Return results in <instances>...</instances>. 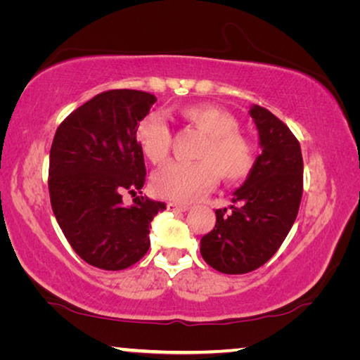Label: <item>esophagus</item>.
I'll return each instance as SVG.
<instances>
[{
  "mask_svg": "<svg viewBox=\"0 0 360 360\" xmlns=\"http://www.w3.org/2000/svg\"><path fill=\"white\" fill-rule=\"evenodd\" d=\"M167 206H168V210L173 212H186L188 210V205H182L178 202H169Z\"/></svg>",
  "mask_w": 360,
  "mask_h": 360,
  "instance_id": "34e87169",
  "label": "esophagus"
}]
</instances>
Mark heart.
Returning <instances> with one entry per match:
<instances>
[{
  "label": "heart",
  "mask_w": 360,
  "mask_h": 360,
  "mask_svg": "<svg viewBox=\"0 0 360 360\" xmlns=\"http://www.w3.org/2000/svg\"><path fill=\"white\" fill-rule=\"evenodd\" d=\"M182 119L206 135L197 152L200 162L169 163L157 172L152 187L157 195L176 202H193L214 186L217 176L225 182L248 178L255 165V148L238 133V122L212 105H191L181 109ZM136 143L152 163H163L172 148V130L160 114L152 112L138 122Z\"/></svg>",
  "instance_id": "1"
}]
</instances>
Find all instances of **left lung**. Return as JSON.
Here are the masks:
<instances>
[{
  "label": "left lung",
  "mask_w": 360,
  "mask_h": 360,
  "mask_svg": "<svg viewBox=\"0 0 360 360\" xmlns=\"http://www.w3.org/2000/svg\"><path fill=\"white\" fill-rule=\"evenodd\" d=\"M262 154L227 208L216 210V225L200 241L208 265L225 275L257 270L283 245L295 222L303 193L300 143L284 122L252 105Z\"/></svg>",
  "instance_id": "1"
}]
</instances>
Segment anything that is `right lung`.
<instances>
[{"instance_id":"1","label":"right lung","mask_w":360,"mask_h":360,"mask_svg":"<svg viewBox=\"0 0 360 360\" xmlns=\"http://www.w3.org/2000/svg\"><path fill=\"white\" fill-rule=\"evenodd\" d=\"M155 101L141 90H108L72 111L53 136L52 211L75 252L101 270L136 264L150 246L152 219L167 208L141 195L146 165L135 138ZM124 191L136 197L131 207L121 202Z\"/></svg>"}]
</instances>
